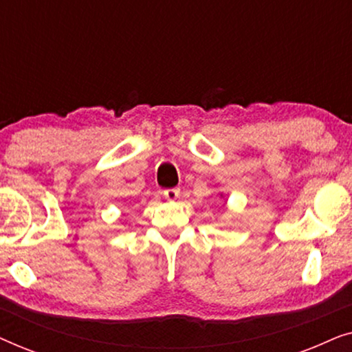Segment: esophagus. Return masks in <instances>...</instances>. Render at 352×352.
<instances>
[{"mask_svg": "<svg viewBox=\"0 0 352 352\" xmlns=\"http://www.w3.org/2000/svg\"><path fill=\"white\" fill-rule=\"evenodd\" d=\"M179 194H181V190L179 189H166V190H163V197H165L166 200H170V201H175V200H177V197H179Z\"/></svg>", "mask_w": 352, "mask_h": 352, "instance_id": "34e87169", "label": "esophagus"}]
</instances>
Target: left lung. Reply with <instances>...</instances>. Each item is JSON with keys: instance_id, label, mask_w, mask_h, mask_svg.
Instances as JSON below:
<instances>
[{"instance_id": "left-lung-1", "label": "left lung", "mask_w": 352, "mask_h": 352, "mask_svg": "<svg viewBox=\"0 0 352 352\" xmlns=\"http://www.w3.org/2000/svg\"><path fill=\"white\" fill-rule=\"evenodd\" d=\"M221 197H223V194H221Z\"/></svg>"}]
</instances>
